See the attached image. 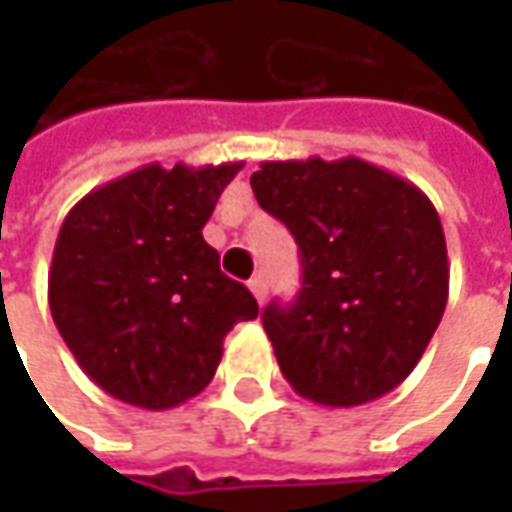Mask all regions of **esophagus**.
I'll return each mask as SVG.
<instances>
[{
	"label": "esophagus",
	"mask_w": 512,
	"mask_h": 512,
	"mask_svg": "<svg viewBox=\"0 0 512 512\" xmlns=\"http://www.w3.org/2000/svg\"><path fill=\"white\" fill-rule=\"evenodd\" d=\"M247 287L253 290V296H256V302L259 305H265V299H267V279H265V273H256L250 282H247Z\"/></svg>",
	"instance_id": "1"
}]
</instances>
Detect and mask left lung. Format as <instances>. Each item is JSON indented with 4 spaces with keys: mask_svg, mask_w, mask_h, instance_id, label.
Wrapping results in <instances>:
<instances>
[{
    "mask_svg": "<svg viewBox=\"0 0 512 512\" xmlns=\"http://www.w3.org/2000/svg\"><path fill=\"white\" fill-rule=\"evenodd\" d=\"M256 202L293 233L302 290L267 305V339L290 387L356 407L413 373L447 307L439 213L413 182L356 156L262 162Z\"/></svg>",
    "mask_w": 512,
    "mask_h": 512,
    "instance_id": "obj_1",
    "label": "left lung"
}]
</instances>
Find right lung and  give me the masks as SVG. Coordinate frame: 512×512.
<instances>
[{"mask_svg": "<svg viewBox=\"0 0 512 512\" xmlns=\"http://www.w3.org/2000/svg\"><path fill=\"white\" fill-rule=\"evenodd\" d=\"M242 162L125 173L90 190L59 227L50 316L73 359L119 402L170 410L202 393L253 293L219 267L202 227Z\"/></svg>", "mask_w": 512, "mask_h": 512, "instance_id": "obj_1", "label": "right lung"}]
</instances>
